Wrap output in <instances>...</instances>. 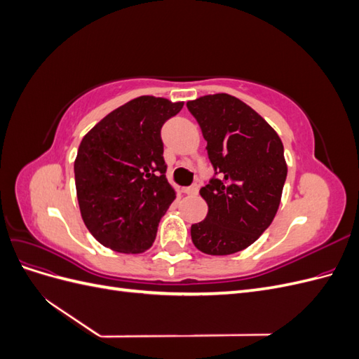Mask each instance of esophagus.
I'll return each mask as SVG.
<instances>
[{
  "label": "esophagus",
  "mask_w": 359,
  "mask_h": 359,
  "mask_svg": "<svg viewBox=\"0 0 359 359\" xmlns=\"http://www.w3.org/2000/svg\"><path fill=\"white\" fill-rule=\"evenodd\" d=\"M182 191L186 194H198L199 187L196 186V184H193V186H190V187H182Z\"/></svg>",
  "instance_id": "1"
}]
</instances>
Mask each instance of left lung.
Masks as SVG:
<instances>
[{"instance_id":"1","label":"left lung","mask_w":359,"mask_h":359,"mask_svg":"<svg viewBox=\"0 0 359 359\" xmlns=\"http://www.w3.org/2000/svg\"><path fill=\"white\" fill-rule=\"evenodd\" d=\"M206 140L215 175L201 189L205 220L191 224V241L212 256L252 245L273 223L287 175L281 139L265 119L229 94L189 102Z\"/></svg>"}]
</instances>
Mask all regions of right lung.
Returning <instances> with one entry per match:
<instances>
[{
	"label": "right lung",
	"instance_id": "1",
	"mask_svg": "<svg viewBox=\"0 0 359 359\" xmlns=\"http://www.w3.org/2000/svg\"><path fill=\"white\" fill-rule=\"evenodd\" d=\"M182 104L137 97L83 136L74 160L76 193L85 226L104 247L135 255L153 245L175 199L160 130Z\"/></svg>",
	"mask_w": 359,
	"mask_h": 359
}]
</instances>
